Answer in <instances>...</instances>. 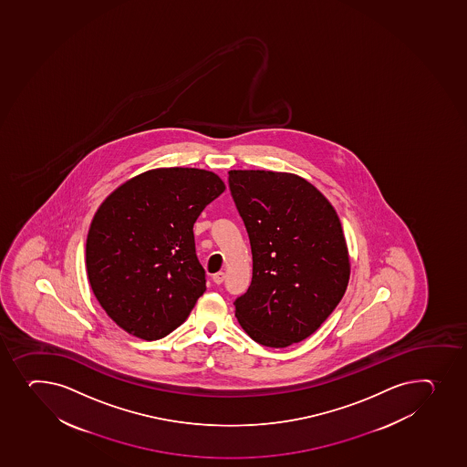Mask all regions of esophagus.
I'll return each mask as SVG.
<instances>
[{
	"instance_id": "34e87169",
	"label": "esophagus",
	"mask_w": 467,
	"mask_h": 467,
	"mask_svg": "<svg viewBox=\"0 0 467 467\" xmlns=\"http://www.w3.org/2000/svg\"><path fill=\"white\" fill-rule=\"evenodd\" d=\"M213 282L216 285H221L223 280H225V273L223 271H219L216 275H212Z\"/></svg>"
}]
</instances>
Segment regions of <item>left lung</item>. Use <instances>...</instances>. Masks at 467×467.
<instances>
[{"mask_svg":"<svg viewBox=\"0 0 467 467\" xmlns=\"http://www.w3.org/2000/svg\"><path fill=\"white\" fill-rule=\"evenodd\" d=\"M231 196L253 253L250 288L234 300L254 342L286 348L327 320L347 291L349 257L327 197L296 174L231 170Z\"/></svg>","mask_w":467,"mask_h":467,"instance_id":"8db88e82","label":"left lung"}]
</instances>
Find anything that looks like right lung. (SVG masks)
<instances>
[{
  "label": "right lung",
  "mask_w": 467,
  "mask_h": 467,
  "mask_svg": "<svg viewBox=\"0 0 467 467\" xmlns=\"http://www.w3.org/2000/svg\"><path fill=\"white\" fill-rule=\"evenodd\" d=\"M225 185L212 171L158 169L122 183L93 217L87 275L107 316L158 340L185 322L205 293L192 225Z\"/></svg>",
  "instance_id": "right-lung-1"
}]
</instances>
